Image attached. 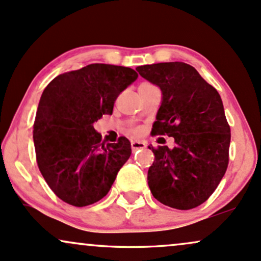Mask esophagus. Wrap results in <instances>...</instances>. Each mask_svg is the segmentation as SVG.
<instances>
[{
  "label": "esophagus",
  "mask_w": 261,
  "mask_h": 261,
  "mask_svg": "<svg viewBox=\"0 0 261 261\" xmlns=\"http://www.w3.org/2000/svg\"><path fill=\"white\" fill-rule=\"evenodd\" d=\"M130 146H132V150H133V151H137V150L145 148L146 143L145 142H140V140H132Z\"/></svg>",
  "instance_id": "34e87169"
}]
</instances>
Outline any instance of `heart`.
Segmentation results:
<instances>
[{"label":"heart","mask_w":261,"mask_h":261,"mask_svg":"<svg viewBox=\"0 0 261 261\" xmlns=\"http://www.w3.org/2000/svg\"><path fill=\"white\" fill-rule=\"evenodd\" d=\"M130 132L133 134H139L140 133V128H133V129H132Z\"/></svg>","instance_id":"b5f03b06"}]
</instances>
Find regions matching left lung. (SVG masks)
Listing matches in <instances>:
<instances>
[{
    "instance_id": "left-lung-1",
    "label": "left lung",
    "mask_w": 261,
    "mask_h": 261,
    "mask_svg": "<svg viewBox=\"0 0 261 261\" xmlns=\"http://www.w3.org/2000/svg\"><path fill=\"white\" fill-rule=\"evenodd\" d=\"M139 74L162 91L152 136L174 138V148L149 146L155 160L148 185L167 206L189 210L206 201L228 166L231 128L222 100L213 85L185 62L137 67Z\"/></svg>"
}]
</instances>
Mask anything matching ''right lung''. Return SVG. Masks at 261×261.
I'll list each match as a JSON object with an SVG mask.
<instances>
[{
    "mask_svg": "<svg viewBox=\"0 0 261 261\" xmlns=\"http://www.w3.org/2000/svg\"><path fill=\"white\" fill-rule=\"evenodd\" d=\"M137 78L128 67L94 63L57 75L45 88L33 130L36 162L64 203L82 207L101 200L129 159V140L106 144L94 122L112 115L117 96Z\"/></svg>",
    "mask_w": 261,
    "mask_h": 261,
    "instance_id": "obj_1",
    "label": "right lung"
}]
</instances>
